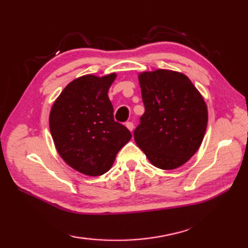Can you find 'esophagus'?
Wrapping results in <instances>:
<instances>
[{
    "instance_id": "1",
    "label": "esophagus",
    "mask_w": 248,
    "mask_h": 248,
    "mask_svg": "<svg viewBox=\"0 0 248 248\" xmlns=\"http://www.w3.org/2000/svg\"><path fill=\"white\" fill-rule=\"evenodd\" d=\"M125 127H127L131 132H133V130H134V124H133V123H131V121H129V123H127L125 124Z\"/></svg>"
}]
</instances>
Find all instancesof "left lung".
Wrapping results in <instances>:
<instances>
[{
    "label": "left lung",
    "mask_w": 248,
    "mask_h": 248,
    "mask_svg": "<svg viewBox=\"0 0 248 248\" xmlns=\"http://www.w3.org/2000/svg\"><path fill=\"white\" fill-rule=\"evenodd\" d=\"M145 113L134 130L135 143L161 170H175L195 155L203 140L208 109L183 73L159 69L139 76Z\"/></svg>",
    "instance_id": "8db88e82"
}]
</instances>
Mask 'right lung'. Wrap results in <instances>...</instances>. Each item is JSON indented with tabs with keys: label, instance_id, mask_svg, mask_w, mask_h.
I'll return each mask as SVG.
<instances>
[{
	"label": "right lung",
	"instance_id": "add662e5",
	"mask_svg": "<svg viewBox=\"0 0 248 248\" xmlns=\"http://www.w3.org/2000/svg\"><path fill=\"white\" fill-rule=\"evenodd\" d=\"M116 73L73 80L50 112V131L62 159L73 170L96 177L108 171L116 155L132 138L114 119L108 92Z\"/></svg>",
	"mask_w": 248,
	"mask_h": 248
}]
</instances>
